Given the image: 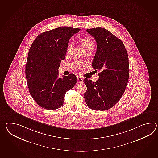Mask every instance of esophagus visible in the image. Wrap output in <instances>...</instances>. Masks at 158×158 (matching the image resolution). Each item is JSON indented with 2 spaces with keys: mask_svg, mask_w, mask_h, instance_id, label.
<instances>
[{
  "mask_svg": "<svg viewBox=\"0 0 158 158\" xmlns=\"http://www.w3.org/2000/svg\"><path fill=\"white\" fill-rule=\"evenodd\" d=\"M77 83L79 84L83 83V78L81 77H77Z\"/></svg>",
  "mask_w": 158,
  "mask_h": 158,
  "instance_id": "34e87169",
  "label": "esophagus"
}]
</instances>
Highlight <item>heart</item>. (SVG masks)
I'll use <instances>...</instances> for the list:
<instances>
[{"label": "heart", "instance_id": "heart-1", "mask_svg": "<svg viewBox=\"0 0 158 158\" xmlns=\"http://www.w3.org/2000/svg\"><path fill=\"white\" fill-rule=\"evenodd\" d=\"M81 43L82 48L94 46V43L92 42V41L91 39H89L88 37H83L81 39ZM70 46L71 44H69L67 47V50H69L70 48Z\"/></svg>", "mask_w": 158, "mask_h": 158}]
</instances>
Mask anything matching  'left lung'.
Returning a JSON list of instances; mask_svg holds the SVG:
<instances>
[{"label": "left lung", "mask_w": 158, "mask_h": 158, "mask_svg": "<svg viewBox=\"0 0 158 158\" xmlns=\"http://www.w3.org/2000/svg\"><path fill=\"white\" fill-rule=\"evenodd\" d=\"M86 31L96 41L97 50L92 65L100 72L95 82L84 79L87 86L84 98L91 109L106 110L116 105L125 91L129 77L128 55L122 41L105 28Z\"/></svg>", "instance_id": "left-lung-1"}]
</instances>
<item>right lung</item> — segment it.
Instances as JSON below:
<instances>
[{
	"instance_id": "right-lung-1",
	"label": "right lung",
	"mask_w": 158,
	"mask_h": 158,
	"mask_svg": "<svg viewBox=\"0 0 158 158\" xmlns=\"http://www.w3.org/2000/svg\"><path fill=\"white\" fill-rule=\"evenodd\" d=\"M79 28L60 27L40 34L31 46L25 66L29 91L42 108L54 110L63 104L66 92L77 82L73 74L58 77L71 37Z\"/></svg>"
}]
</instances>
